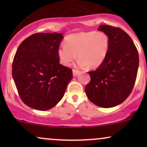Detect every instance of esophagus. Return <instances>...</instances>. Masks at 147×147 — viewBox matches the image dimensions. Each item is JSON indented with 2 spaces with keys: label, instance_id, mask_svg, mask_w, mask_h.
Masks as SVG:
<instances>
[{
  "label": "esophagus",
  "instance_id": "obj_1",
  "mask_svg": "<svg viewBox=\"0 0 147 147\" xmlns=\"http://www.w3.org/2000/svg\"><path fill=\"white\" fill-rule=\"evenodd\" d=\"M79 73V71L78 70H75V69H73V70H72V74H73V76L74 77H76L78 74Z\"/></svg>",
  "mask_w": 147,
  "mask_h": 147
}]
</instances>
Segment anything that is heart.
<instances>
[{
  "label": "heart",
  "mask_w": 147,
  "mask_h": 147,
  "mask_svg": "<svg viewBox=\"0 0 147 147\" xmlns=\"http://www.w3.org/2000/svg\"><path fill=\"white\" fill-rule=\"evenodd\" d=\"M65 45L57 50L60 62L70 65L77 58L82 68H94L99 66L105 59L109 46V40L105 34L96 32L72 34L66 36Z\"/></svg>",
  "instance_id": "1"
}]
</instances>
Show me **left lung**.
<instances>
[{"label":"left lung","mask_w":147,"mask_h":147,"mask_svg":"<svg viewBox=\"0 0 147 147\" xmlns=\"http://www.w3.org/2000/svg\"><path fill=\"white\" fill-rule=\"evenodd\" d=\"M98 30L108 36L109 46L103 63L90 76L85 91L95 105L111 108L124 102L134 87L139 66V55L133 40L124 30L108 25Z\"/></svg>","instance_id":"left-lung-1"}]
</instances>
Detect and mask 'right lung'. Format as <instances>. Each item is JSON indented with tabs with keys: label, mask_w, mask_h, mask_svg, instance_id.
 <instances>
[{
	"label": "right lung",
	"mask_w": 147,
	"mask_h": 147,
	"mask_svg": "<svg viewBox=\"0 0 147 147\" xmlns=\"http://www.w3.org/2000/svg\"><path fill=\"white\" fill-rule=\"evenodd\" d=\"M61 33H36L20 44L12 63V77L21 100L47 111L58 104L72 79L71 69L59 63Z\"/></svg>",
	"instance_id": "right-lung-1"
}]
</instances>
